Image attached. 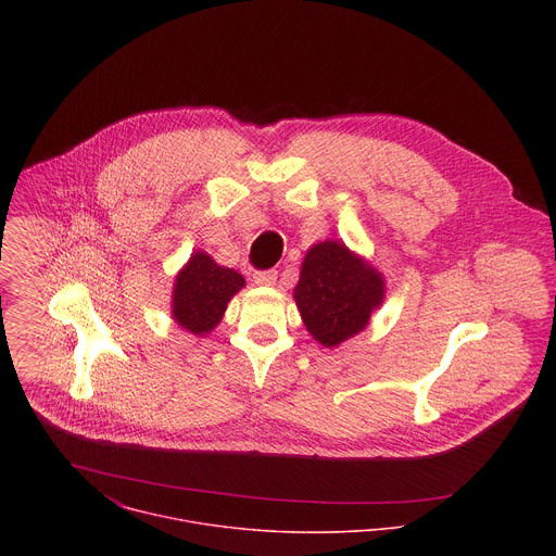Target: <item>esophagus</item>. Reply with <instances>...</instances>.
<instances>
[{"label": "esophagus", "instance_id": "1", "mask_svg": "<svg viewBox=\"0 0 556 556\" xmlns=\"http://www.w3.org/2000/svg\"><path fill=\"white\" fill-rule=\"evenodd\" d=\"M254 285L258 287H271L276 285V278H278V271L276 269H267V271H256L254 276Z\"/></svg>", "mask_w": 556, "mask_h": 556}]
</instances>
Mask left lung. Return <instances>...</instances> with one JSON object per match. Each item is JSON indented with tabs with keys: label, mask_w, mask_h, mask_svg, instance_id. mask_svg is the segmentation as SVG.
I'll use <instances>...</instances> for the list:
<instances>
[{
	"label": "left lung",
	"mask_w": 556,
	"mask_h": 556,
	"mask_svg": "<svg viewBox=\"0 0 556 556\" xmlns=\"http://www.w3.org/2000/svg\"><path fill=\"white\" fill-rule=\"evenodd\" d=\"M293 300L308 333L333 349L368 327L386 302V278L344 241L325 239L308 248Z\"/></svg>",
	"instance_id": "left-lung-1"
}]
</instances>
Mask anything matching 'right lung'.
<instances>
[{
  "mask_svg": "<svg viewBox=\"0 0 556 556\" xmlns=\"http://www.w3.org/2000/svg\"><path fill=\"white\" fill-rule=\"evenodd\" d=\"M245 287L243 276L218 265L207 252L197 250L177 271L170 293V317L194 333L205 336L218 327L233 295Z\"/></svg>",
  "mask_w": 556,
  "mask_h": 556,
  "instance_id": "right-lung-1",
  "label": "right lung"
}]
</instances>
